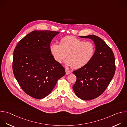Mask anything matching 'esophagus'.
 <instances>
[{"label": "esophagus", "instance_id": "34e87169", "mask_svg": "<svg viewBox=\"0 0 127 127\" xmlns=\"http://www.w3.org/2000/svg\"><path fill=\"white\" fill-rule=\"evenodd\" d=\"M65 72H66V75H68L71 73V71H70L68 69H65Z\"/></svg>", "mask_w": 127, "mask_h": 127}]
</instances>
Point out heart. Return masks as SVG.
I'll list each match as a JSON object with an SVG mask.
<instances>
[{
	"instance_id": "1",
	"label": "heart",
	"mask_w": 127,
	"mask_h": 127,
	"mask_svg": "<svg viewBox=\"0 0 127 127\" xmlns=\"http://www.w3.org/2000/svg\"><path fill=\"white\" fill-rule=\"evenodd\" d=\"M50 50L56 62L61 63L66 57L64 63L67 66L78 69L91 61L95 47L91 42H85L73 36H67L60 40L59 44H51Z\"/></svg>"
}]
</instances>
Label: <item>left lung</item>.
I'll return each instance as SVG.
<instances>
[{"label": "left lung", "mask_w": 127, "mask_h": 127, "mask_svg": "<svg viewBox=\"0 0 127 127\" xmlns=\"http://www.w3.org/2000/svg\"><path fill=\"white\" fill-rule=\"evenodd\" d=\"M79 37L92 39L96 50L87 65L73 72L77 78L73 89L78 98L90 100L100 96L111 81L116 70L115 57L111 49L100 37L94 35Z\"/></svg>", "instance_id": "8db88e82"}]
</instances>
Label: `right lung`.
I'll return each mask as SVG.
<instances>
[{
    "label": "right lung",
    "instance_id": "obj_1",
    "mask_svg": "<svg viewBox=\"0 0 127 127\" xmlns=\"http://www.w3.org/2000/svg\"><path fill=\"white\" fill-rule=\"evenodd\" d=\"M59 32L34 30L17 44L13 52V72L20 86L36 99L48 96L59 79L65 75L64 67L51 53L50 43Z\"/></svg>",
    "mask_w": 127,
    "mask_h": 127
}]
</instances>
